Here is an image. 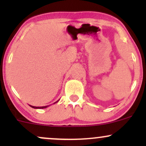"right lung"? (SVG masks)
Instances as JSON below:
<instances>
[{
    "mask_svg": "<svg viewBox=\"0 0 146 146\" xmlns=\"http://www.w3.org/2000/svg\"><path fill=\"white\" fill-rule=\"evenodd\" d=\"M58 102V101H57L56 102H55V103H57V102ZM31 106L32 107V108H46V107H47V106H42V107H36V106Z\"/></svg>",
    "mask_w": 146,
    "mask_h": 146,
    "instance_id": "add662e5",
    "label": "right lung"
}]
</instances>
